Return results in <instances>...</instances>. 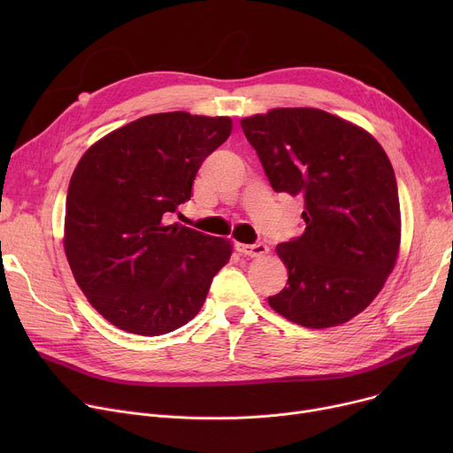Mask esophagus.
Wrapping results in <instances>:
<instances>
[{"label": "esophagus", "instance_id": "obj_1", "mask_svg": "<svg viewBox=\"0 0 453 453\" xmlns=\"http://www.w3.org/2000/svg\"><path fill=\"white\" fill-rule=\"evenodd\" d=\"M236 250H239L242 255L246 257H263L270 251V248L263 242H257V244H239L236 246Z\"/></svg>", "mask_w": 453, "mask_h": 453}]
</instances>
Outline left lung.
Here are the masks:
<instances>
[{
	"instance_id": "obj_1",
	"label": "left lung",
	"mask_w": 453,
	"mask_h": 453,
	"mask_svg": "<svg viewBox=\"0 0 453 453\" xmlns=\"http://www.w3.org/2000/svg\"><path fill=\"white\" fill-rule=\"evenodd\" d=\"M241 127L275 193L304 200V233L275 250L288 282L270 306L311 328L349 321L396 263L400 202L388 154L364 128L318 108H277Z\"/></svg>"
}]
</instances>
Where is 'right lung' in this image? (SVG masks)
Instances as JSON below:
<instances>
[{"mask_svg": "<svg viewBox=\"0 0 453 453\" xmlns=\"http://www.w3.org/2000/svg\"><path fill=\"white\" fill-rule=\"evenodd\" d=\"M231 128L229 117L154 113L81 157L65 198V257L91 306L117 328L159 336L183 326L227 265L229 241L169 219Z\"/></svg>", "mask_w": 453, "mask_h": 453, "instance_id": "right-lung-1", "label": "right lung"}]
</instances>
